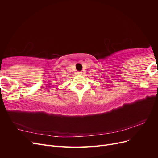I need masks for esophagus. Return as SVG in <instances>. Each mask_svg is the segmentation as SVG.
I'll return each mask as SVG.
<instances>
[{"label":"esophagus","mask_w":158,"mask_h":158,"mask_svg":"<svg viewBox=\"0 0 158 158\" xmlns=\"http://www.w3.org/2000/svg\"><path fill=\"white\" fill-rule=\"evenodd\" d=\"M78 75H82V72H78Z\"/></svg>","instance_id":"1"}]
</instances>
